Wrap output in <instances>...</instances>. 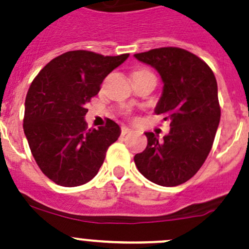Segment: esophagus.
<instances>
[{"mask_svg": "<svg viewBox=\"0 0 249 249\" xmlns=\"http://www.w3.org/2000/svg\"><path fill=\"white\" fill-rule=\"evenodd\" d=\"M132 132H133V129H130V128L125 127V125H124V127L121 128L122 135H125V134H128V133H132Z\"/></svg>", "mask_w": 249, "mask_h": 249, "instance_id": "obj_1", "label": "esophagus"}]
</instances>
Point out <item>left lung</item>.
<instances>
[{
	"label": "left lung",
	"mask_w": 249,
	"mask_h": 249,
	"mask_svg": "<svg viewBox=\"0 0 249 249\" xmlns=\"http://www.w3.org/2000/svg\"><path fill=\"white\" fill-rule=\"evenodd\" d=\"M134 58L161 76L163 88L155 112L171 125L162 140L145 133L147 146L134 156L135 166L157 185H180L197 173L213 145L220 121L215 76L198 56L177 47L151 49Z\"/></svg>",
	"instance_id": "left-lung-1"
}]
</instances>
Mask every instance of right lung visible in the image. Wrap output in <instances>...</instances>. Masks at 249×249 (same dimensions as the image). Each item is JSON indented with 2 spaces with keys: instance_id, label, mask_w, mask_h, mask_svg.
I'll list each match as a JSON object with an SVG mask.
<instances>
[{
  "instance_id": "right-lung-1",
  "label": "right lung",
  "mask_w": 249,
  "mask_h": 249,
  "mask_svg": "<svg viewBox=\"0 0 249 249\" xmlns=\"http://www.w3.org/2000/svg\"><path fill=\"white\" fill-rule=\"evenodd\" d=\"M128 56L66 52L49 61L31 83L24 133L36 163L58 185L72 188L92 180L107 147L119 139L121 128L111 120L104 127L88 129L86 105Z\"/></svg>"
}]
</instances>
